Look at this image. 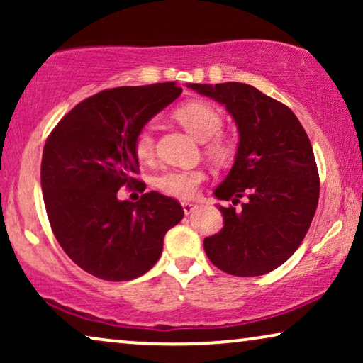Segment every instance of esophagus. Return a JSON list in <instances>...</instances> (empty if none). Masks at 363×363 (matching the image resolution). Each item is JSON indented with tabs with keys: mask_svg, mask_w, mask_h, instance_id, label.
Listing matches in <instances>:
<instances>
[{
	"mask_svg": "<svg viewBox=\"0 0 363 363\" xmlns=\"http://www.w3.org/2000/svg\"><path fill=\"white\" fill-rule=\"evenodd\" d=\"M182 206H183V211H185V215H190L198 208L196 203H191V201H182Z\"/></svg>",
	"mask_w": 363,
	"mask_h": 363,
	"instance_id": "obj_1",
	"label": "esophagus"
}]
</instances>
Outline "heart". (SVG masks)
Returning a JSON list of instances; mask_svg holds the SVG:
<instances>
[{
	"instance_id": "obj_1",
	"label": "heart",
	"mask_w": 363,
	"mask_h": 363,
	"mask_svg": "<svg viewBox=\"0 0 363 363\" xmlns=\"http://www.w3.org/2000/svg\"><path fill=\"white\" fill-rule=\"evenodd\" d=\"M175 118L198 140L206 142L208 157L216 163H228L233 157V145L225 137L218 135L223 128V116L215 106L201 101H191L175 111ZM133 152L140 162H150L155 153L153 125L142 127L133 138ZM206 173L201 168H172L155 178V186L165 195L175 198H193L205 182Z\"/></svg>"
}]
</instances>
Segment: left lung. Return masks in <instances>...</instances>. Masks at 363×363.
<instances>
[{
  "instance_id": "1",
  "label": "left lung",
  "mask_w": 363,
  "mask_h": 363,
  "mask_svg": "<svg viewBox=\"0 0 363 363\" xmlns=\"http://www.w3.org/2000/svg\"><path fill=\"white\" fill-rule=\"evenodd\" d=\"M223 104L240 143L235 165L215 190L223 230L205 238V252L233 276H262L289 259L304 240L319 201V172L309 137L294 112L241 82L188 84Z\"/></svg>"
}]
</instances>
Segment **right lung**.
<instances>
[{
  "label": "right lung",
  "instance_id": "obj_1",
  "mask_svg": "<svg viewBox=\"0 0 363 363\" xmlns=\"http://www.w3.org/2000/svg\"><path fill=\"white\" fill-rule=\"evenodd\" d=\"M182 94L175 82L107 89L64 116L43 150L41 186L49 223L64 252L104 281H130L158 261L167 231L182 221L177 200L157 191L121 201L138 182L133 138Z\"/></svg>",
  "mask_w": 363,
  "mask_h": 363
}]
</instances>
